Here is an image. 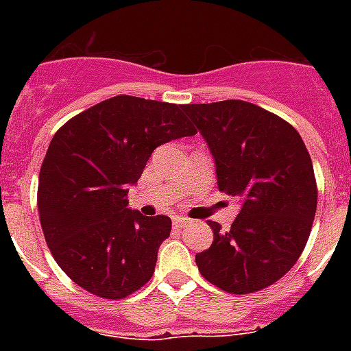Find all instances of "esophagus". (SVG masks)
Returning <instances> with one entry per match:
<instances>
[{
	"mask_svg": "<svg viewBox=\"0 0 351 351\" xmlns=\"http://www.w3.org/2000/svg\"><path fill=\"white\" fill-rule=\"evenodd\" d=\"M184 224H187L186 217H180V215H175V217H173V226H175V228H182Z\"/></svg>",
	"mask_w": 351,
	"mask_h": 351,
	"instance_id": "esophagus-1",
	"label": "esophagus"
}]
</instances>
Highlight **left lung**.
<instances>
[{"instance_id": "8db88e82", "label": "left lung", "mask_w": 351, "mask_h": 351, "mask_svg": "<svg viewBox=\"0 0 351 351\" xmlns=\"http://www.w3.org/2000/svg\"><path fill=\"white\" fill-rule=\"evenodd\" d=\"M184 111L208 142L219 189L242 204L230 231L208 222L213 244L195 256L198 271L228 293H255L282 278L308 242L317 211L310 153L291 123L250 101Z\"/></svg>"}]
</instances>
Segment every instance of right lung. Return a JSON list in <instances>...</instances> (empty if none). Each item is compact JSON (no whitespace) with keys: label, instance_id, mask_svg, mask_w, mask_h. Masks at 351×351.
<instances>
[{"label":"right lung","instance_id":"right-lung-1","mask_svg":"<svg viewBox=\"0 0 351 351\" xmlns=\"http://www.w3.org/2000/svg\"><path fill=\"white\" fill-rule=\"evenodd\" d=\"M184 106L120 95L63 123L52 136L38 182L45 242L67 277L101 299H125L149 282L165 215L127 208L154 149L193 136Z\"/></svg>","mask_w":351,"mask_h":351}]
</instances>
